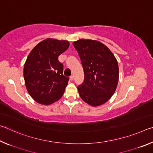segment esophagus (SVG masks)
I'll return each mask as SVG.
<instances>
[{"mask_svg": "<svg viewBox=\"0 0 153 153\" xmlns=\"http://www.w3.org/2000/svg\"><path fill=\"white\" fill-rule=\"evenodd\" d=\"M74 76H70V80H71V81H72V80H74Z\"/></svg>", "mask_w": 153, "mask_h": 153, "instance_id": "obj_1", "label": "esophagus"}]
</instances>
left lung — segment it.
I'll return each mask as SVG.
<instances>
[{
    "label": "left lung",
    "mask_w": 153,
    "mask_h": 153,
    "mask_svg": "<svg viewBox=\"0 0 153 153\" xmlns=\"http://www.w3.org/2000/svg\"><path fill=\"white\" fill-rule=\"evenodd\" d=\"M84 72V81L77 86L82 99L92 107L104 104L117 88L119 67L109 48L97 40L80 39L73 42Z\"/></svg>",
    "instance_id": "left-lung-1"
}]
</instances>
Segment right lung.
Wrapping results in <instances>:
<instances>
[{"label":"right lung","mask_w":153,"mask_h":153,"mask_svg":"<svg viewBox=\"0 0 153 153\" xmlns=\"http://www.w3.org/2000/svg\"><path fill=\"white\" fill-rule=\"evenodd\" d=\"M69 46L67 40L47 38L38 43L28 55L24 77L28 93L40 104L48 105L60 99L69 77L64 76L59 56Z\"/></svg>","instance_id":"1"}]
</instances>
